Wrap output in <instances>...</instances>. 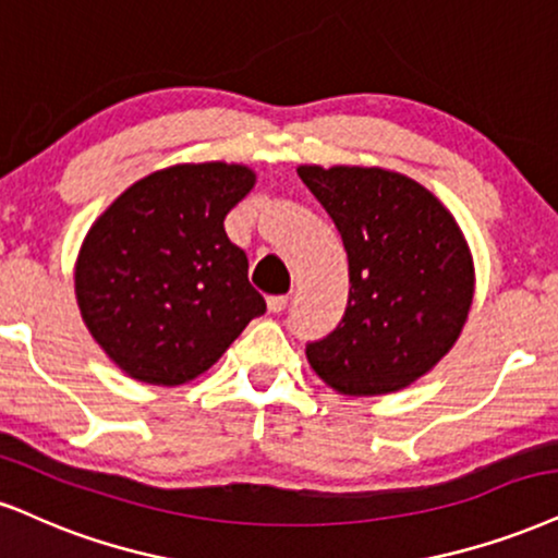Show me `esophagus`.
Instances as JSON below:
<instances>
[{"mask_svg": "<svg viewBox=\"0 0 558 558\" xmlns=\"http://www.w3.org/2000/svg\"><path fill=\"white\" fill-rule=\"evenodd\" d=\"M266 307L268 313H281L287 307V298L284 294H271V298H266Z\"/></svg>", "mask_w": 558, "mask_h": 558, "instance_id": "obj_1", "label": "esophagus"}]
</instances>
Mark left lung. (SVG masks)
I'll list each match as a JSON object with an SVG mask.
<instances>
[{
	"label": "left lung",
	"mask_w": 558,
	"mask_h": 558,
	"mask_svg": "<svg viewBox=\"0 0 558 558\" xmlns=\"http://www.w3.org/2000/svg\"><path fill=\"white\" fill-rule=\"evenodd\" d=\"M298 175L339 227L349 305L307 362L341 396L409 388L456 347L476 268L450 209L414 178L360 165H300Z\"/></svg>",
	"instance_id": "8db88e82"
}]
</instances>
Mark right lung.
<instances>
[{"mask_svg":"<svg viewBox=\"0 0 558 558\" xmlns=\"http://www.w3.org/2000/svg\"><path fill=\"white\" fill-rule=\"evenodd\" d=\"M253 185L247 165H170L129 185L87 230L74 264L80 315L132 380L191 383L266 313L243 247L225 232Z\"/></svg>","mask_w":558,"mask_h":558,"instance_id":"add662e5","label":"right lung"}]
</instances>
